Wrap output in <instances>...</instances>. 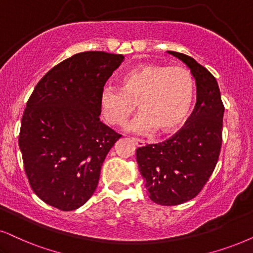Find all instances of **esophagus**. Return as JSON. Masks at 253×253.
Returning a JSON list of instances; mask_svg holds the SVG:
<instances>
[{
    "mask_svg": "<svg viewBox=\"0 0 253 253\" xmlns=\"http://www.w3.org/2000/svg\"><path fill=\"white\" fill-rule=\"evenodd\" d=\"M132 141L135 143L137 147H143V146H145V141H143V140H141V139H136V137H133Z\"/></svg>",
    "mask_w": 253,
    "mask_h": 253,
    "instance_id": "34e87169",
    "label": "esophagus"
}]
</instances>
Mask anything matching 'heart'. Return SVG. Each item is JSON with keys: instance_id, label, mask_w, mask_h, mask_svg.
<instances>
[{"instance_id": "obj_1", "label": "heart", "mask_w": 253, "mask_h": 253, "mask_svg": "<svg viewBox=\"0 0 253 253\" xmlns=\"http://www.w3.org/2000/svg\"><path fill=\"white\" fill-rule=\"evenodd\" d=\"M194 98L195 81L189 70L143 64L125 73L120 88L104 86L99 106L107 123L121 125L133 113L137 103L141 112L125 128L140 134L155 128L169 133L189 116Z\"/></svg>"}]
</instances>
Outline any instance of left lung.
Wrapping results in <instances>:
<instances>
[{
  "mask_svg": "<svg viewBox=\"0 0 253 253\" xmlns=\"http://www.w3.org/2000/svg\"><path fill=\"white\" fill-rule=\"evenodd\" d=\"M168 53L189 68L196 82V105L185 126L170 139L137 148L136 162L150 200L160 206H177L196 196L216 167L224 106L211 73L189 56Z\"/></svg>",
  "mask_w": 253,
  "mask_h": 253,
  "instance_id": "obj_1",
  "label": "left lung"
}]
</instances>
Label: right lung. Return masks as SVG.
Wrapping results in <instances>:
<instances>
[{"label": "right lung", "instance_id": "right-lung-1", "mask_svg": "<svg viewBox=\"0 0 253 253\" xmlns=\"http://www.w3.org/2000/svg\"><path fill=\"white\" fill-rule=\"evenodd\" d=\"M124 58L77 53L51 69L29 98L18 145L29 183L49 206L71 211L93 195L104 160L121 136L99 119V97Z\"/></svg>", "mask_w": 253, "mask_h": 253}]
</instances>
